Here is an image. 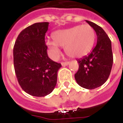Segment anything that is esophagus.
Masks as SVG:
<instances>
[{
	"instance_id": "1",
	"label": "esophagus",
	"mask_w": 123,
	"mask_h": 123,
	"mask_svg": "<svg viewBox=\"0 0 123 123\" xmlns=\"http://www.w3.org/2000/svg\"><path fill=\"white\" fill-rule=\"evenodd\" d=\"M69 64V62H62V66H66Z\"/></svg>"
}]
</instances>
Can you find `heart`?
<instances>
[{"mask_svg": "<svg viewBox=\"0 0 123 123\" xmlns=\"http://www.w3.org/2000/svg\"><path fill=\"white\" fill-rule=\"evenodd\" d=\"M96 33L89 25H76L58 30L53 33V39L47 40L46 44L54 58L60 55L59 46L64 47L66 53L70 57L80 58L86 55L93 48Z\"/></svg>", "mask_w": 123, "mask_h": 123, "instance_id": "obj_1", "label": "heart"}]
</instances>
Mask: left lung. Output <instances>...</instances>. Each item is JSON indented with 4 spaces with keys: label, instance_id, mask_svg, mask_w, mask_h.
Listing matches in <instances>:
<instances>
[{
    "label": "left lung",
    "instance_id": "8db88e82",
    "mask_svg": "<svg viewBox=\"0 0 123 123\" xmlns=\"http://www.w3.org/2000/svg\"><path fill=\"white\" fill-rule=\"evenodd\" d=\"M86 22L97 33V44L88 55L77 60L79 70L74 78L81 87L92 90L107 80L113 64V54L111 40L105 31L92 22Z\"/></svg>",
    "mask_w": 123,
    "mask_h": 123
}]
</instances>
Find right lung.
<instances>
[{"label": "right lung", "instance_id": "obj_1", "mask_svg": "<svg viewBox=\"0 0 123 123\" xmlns=\"http://www.w3.org/2000/svg\"><path fill=\"white\" fill-rule=\"evenodd\" d=\"M49 22L26 27L17 37L13 47V65L22 90L34 97H44L54 90L62 65L47 54L45 35Z\"/></svg>", "mask_w": 123, "mask_h": 123}]
</instances>
